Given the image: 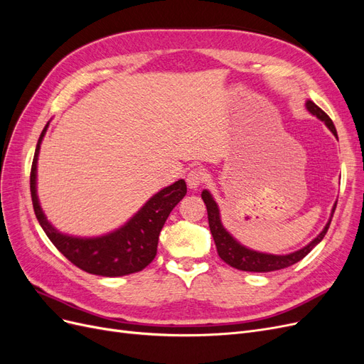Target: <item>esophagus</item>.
Masks as SVG:
<instances>
[{
    "label": "esophagus",
    "instance_id": "1",
    "mask_svg": "<svg viewBox=\"0 0 364 364\" xmlns=\"http://www.w3.org/2000/svg\"><path fill=\"white\" fill-rule=\"evenodd\" d=\"M203 171L202 170H191L188 174H186V185L191 190H197L199 186L203 183Z\"/></svg>",
    "mask_w": 364,
    "mask_h": 364
}]
</instances>
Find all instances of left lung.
<instances>
[{
  "label": "left lung",
  "mask_w": 364,
  "mask_h": 364,
  "mask_svg": "<svg viewBox=\"0 0 364 364\" xmlns=\"http://www.w3.org/2000/svg\"><path fill=\"white\" fill-rule=\"evenodd\" d=\"M306 109L310 111V114H313L314 117H317L321 121L326 124V127L333 132V135L337 138V130L334 127L333 119L329 118L321 107L317 105H314L311 100H306L305 103ZM202 199L206 205V211H208V222H209V229H211V234L214 238V243L218 252V257L222 258L226 264H229L230 267L243 270V272H258V273H266V272H273V270H281L285 267H290L293 264H296L297 261H301L302 258H305L308 253L313 250V247L316 245L321 243L323 240L325 234L328 232L329 223H331L333 214L336 211V205L333 208L331 217H329L328 223L325 225L323 230L318 234L310 245H306L305 247L296 250L293 253H287V255H272V253H262V252H257L247 249L246 246L240 245L238 241L230 235L228 230L225 229V226L222 225V220H220V211L218 206L214 200V197L211 196L208 190L202 191Z\"/></svg>",
  "instance_id": "left-lung-1"
}]
</instances>
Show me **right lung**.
Here are the masks:
<instances>
[{
    "label": "right lung",
    "instance_id": "obj_1",
    "mask_svg": "<svg viewBox=\"0 0 364 364\" xmlns=\"http://www.w3.org/2000/svg\"><path fill=\"white\" fill-rule=\"evenodd\" d=\"M50 121L43 127L38 139L35 158L30 173V191L33 209L43 232L51 243L58 247L63 257H67L79 269L98 274V277H124L141 272L156 257L158 240L161 229L168 218L173 208L186 194V183L179 179L167 188L161 190L146 202L139 211L119 229L102 237L82 238L59 232L48 222L39 205L36 193V165L41 142L46 136Z\"/></svg>",
    "mask_w": 364,
    "mask_h": 364
}]
</instances>
